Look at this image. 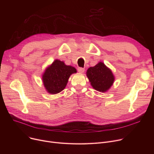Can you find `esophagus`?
Here are the masks:
<instances>
[{
  "label": "esophagus",
  "instance_id": "34e87169",
  "mask_svg": "<svg viewBox=\"0 0 154 154\" xmlns=\"http://www.w3.org/2000/svg\"><path fill=\"white\" fill-rule=\"evenodd\" d=\"M77 70L80 73H84V71H85V69L84 68H82V67H79L77 69Z\"/></svg>",
  "mask_w": 154,
  "mask_h": 154
}]
</instances>
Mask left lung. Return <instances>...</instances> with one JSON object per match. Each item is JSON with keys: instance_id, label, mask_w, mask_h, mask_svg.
Here are the masks:
<instances>
[{"instance_id": "8db88e82", "label": "left lung", "mask_w": 154, "mask_h": 154, "mask_svg": "<svg viewBox=\"0 0 154 154\" xmlns=\"http://www.w3.org/2000/svg\"><path fill=\"white\" fill-rule=\"evenodd\" d=\"M86 74L92 87L101 92H107L115 80L112 70L102 62L88 68Z\"/></svg>"}]
</instances>
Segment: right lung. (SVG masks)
I'll return each mask as SVG.
<instances>
[{
    "label": "right lung",
    "instance_id": "obj_1",
    "mask_svg": "<svg viewBox=\"0 0 154 154\" xmlns=\"http://www.w3.org/2000/svg\"><path fill=\"white\" fill-rule=\"evenodd\" d=\"M77 70L63 62L55 60L48 66L42 75V81L46 91L51 94H56L66 88L71 74Z\"/></svg>",
    "mask_w": 154,
    "mask_h": 154
}]
</instances>
